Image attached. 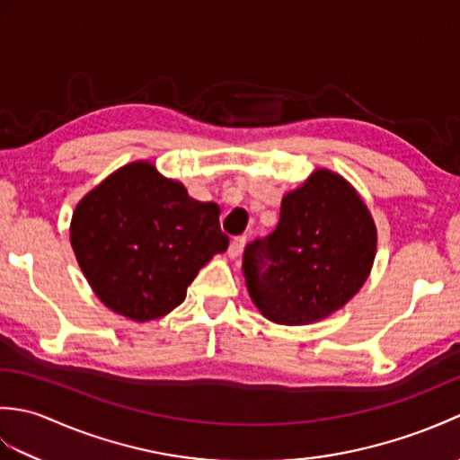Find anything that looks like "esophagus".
Masks as SVG:
<instances>
[{"mask_svg":"<svg viewBox=\"0 0 460 460\" xmlns=\"http://www.w3.org/2000/svg\"><path fill=\"white\" fill-rule=\"evenodd\" d=\"M245 243H247L245 237H235V239H233L229 249H227V255H229L231 259H237V257L241 255V252H243V249H245Z\"/></svg>","mask_w":460,"mask_h":460,"instance_id":"1","label":"esophagus"}]
</instances>
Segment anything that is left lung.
Returning a JSON list of instances; mask_svg holds the SVG:
<instances>
[{"instance_id": "1", "label": "left lung", "mask_w": 460, "mask_h": 460, "mask_svg": "<svg viewBox=\"0 0 460 460\" xmlns=\"http://www.w3.org/2000/svg\"><path fill=\"white\" fill-rule=\"evenodd\" d=\"M376 249L374 217L354 185L332 170H314L282 198L277 229L245 249L249 296L275 324H314L358 295Z\"/></svg>"}]
</instances>
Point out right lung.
I'll return each mask as SVG.
<instances>
[{"label":"right lung","instance_id":"add662e5","mask_svg":"<svg viewBox=\"0 0 460 460\" xmlns=\"http://www.w3.org/2000/svg\"><path fill=\"white\" fill-rule=\"evenodd\" d=\"M219 205L198 201L152 162L126 164L75 208L71 245L94 295L134 322L180 306L191 280L229 237Z\"/></svg>","mask_w":460,"mask_h":460}]
</instances>
